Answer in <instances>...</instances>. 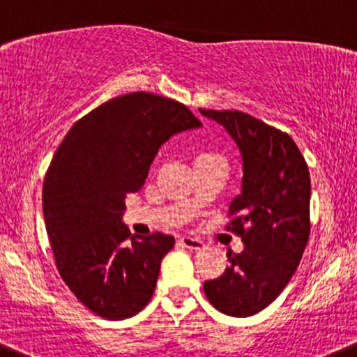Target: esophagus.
I'll return each instance as SVG.
<instances>
[{
    "label": "esophagus",
    "mask_w": 357,
    "mask_h": 357,
    "mask_svg": "<svg viewBox=\"0 0 357 357\" xmlns=\"http://www.w3.org/2000/svg\"><path fill=\"white\" fill-rule=\"evenodd\" d=\"M179 242H181V244L185 245L186 249H193V251H200V249H202L204 245H206L202 241H200V238L188 237V235H186V237L179 238Z\"/></svg>",
    "instance_id": "1"
}]
</instances>
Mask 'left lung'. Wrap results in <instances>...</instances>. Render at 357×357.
<instances>
[{"mask_svg":"<svg viewBox=\"0 0 357 357\" xmlns=\"http://www.w3.org/2000/svg\"><path fill=\"white\" fill-rule=\"evenodd\" d=\"M228 130L242 153V193L228 209L244 251L227 252L230 266L204 282L220 312L248 317L271 305L291 281L310 235V174L289 134L237 109H200Z\"/></svg>","mask_w":357,"mask_h":357,"instance_id":"obj_1","label":"left lung"}]
</instances>
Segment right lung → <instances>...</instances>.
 Wrapping results in <instances>:
<instances>
[{"mask_svg": "<svg viewBox=\"0 0 357 357\" xmlns=\"http://www.w3.org/2000/svg\"><path fill=\"white\" fill-rule=\"evenodd\" d=\"M200 126L174 99L130 92L82 116L59 144L43 181L45 225L62 281L96 316L127 319L153 296L174 237L130 234L123 200L169 137Z\"/></svg>", "mask_w": 357, "mask_h": 357, "instance_id": "1", "label": "right lung"}]
</instances>
